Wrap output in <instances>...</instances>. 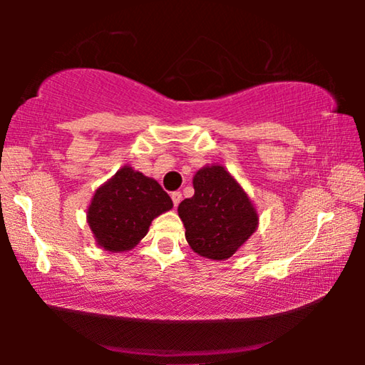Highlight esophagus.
<instances>
[{"label": "esophagus", "mask_w": 365, "mask_h": 365, "mask_svg": "<svg viewBox=\"0 0 365 365\" xmlns=\"http://www.w3.org/2000/svg\"><path fill=\"white\" fill-rule=\"evenodd\" d=\"M171 197H173V202H174V206L178 207V204L181 202V199H182V194L179 192V191H176V192H173V194H171Z\"/></svg>", "instance_id": "obj_1"}]
</instances>
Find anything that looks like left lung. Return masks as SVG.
Returning <instances> with one entry per match:
<instances>
[{"label":"left lung","instance_id":"8db88e82","mask_svg":"<svg viewBox=\"0 0 365 365\" xmlns=\"http://www.w3.org/2000/svg\"><path fill=\"white\" fill-rule=\"evenodd\" d=\"M194 196L179 204L189 246L199 256L229 259L257 229V212L239 182L219 164L199 169Z\"/></svg>","mask_w":365,"mask_h":365}]
</instances>
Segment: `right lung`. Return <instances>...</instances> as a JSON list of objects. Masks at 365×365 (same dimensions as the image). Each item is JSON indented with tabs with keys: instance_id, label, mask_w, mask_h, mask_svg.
<instances>
[{
	"instance_id": "obj_1",
	"label": "right lung",
	"mask_w": 365,
	"mask_h": 365,
	"mask_svg": "<svg viewBox=\"0 0 365 365\" xmlns=\"http://www.w3.org/2000/svg\"><path fill=\"white\" fill-rule=\"evenodd\" d=\"M171 207V197L158 181L124 166L96 189L86 217L99 246L123 252L136 246L153 219Z\"/></svg>"
}]
</instances>
